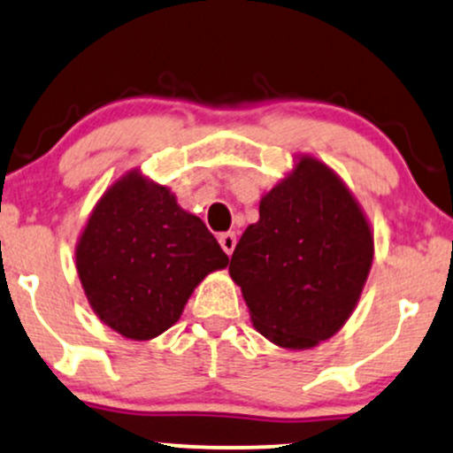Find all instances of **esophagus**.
Segmentation results:
<instances>
[{
  "instance_id": "esophagus-1",
  "label": "esophagus",
  "mask_w": 453,
  "mask_h": 453,
  "mask_svg": "<svg viewBox=\"0 0 453 453\" xmlns=\"http://www.w3.org/2000/svg\"><path fill=\"white\" fill-rule=\"evenodd\" d=\"M218 242H220L222 250H225L228 257H231L233 250H235V246H237V235L235 233H222V235L218 237Z\"/></svg>"
}]
</instances>
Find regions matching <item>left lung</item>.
<instances>
[{"instance_id":"obj_1","label":"left lung","mask_w":453,"mask_h":453,"mask_svg":"<svg viewBox=\"0 0 453 453\" xmlns=\"http://www.w3.org/2000/svg\"><path fill=\"white\" fill-rule=\"evenodd\" d=\"M228 273L254 328L280 348L310 349L352 316L373 263V233L331 167L303 154L260 199Z\"/></svg>"}]
</instances>
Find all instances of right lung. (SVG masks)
Here are the masks:
<instances>
[{
    "instance_id": "right-lung-1",
    "label": "right lung",
    "mask_w": 453,
    "mask_h": 453,
    "mask_svg": "<svg viewBox=\"0 0 453 453\" xmlns=\"http://www.w3.org/2000/svg\"><path fill=\"white\" fill-rule=\"evenodd\" d=\"M226 265L203 220L137 169L105 190L76 246L88 305L133 342L172 328L205 275Z\"/></svg>"
}]
</instances>
